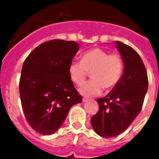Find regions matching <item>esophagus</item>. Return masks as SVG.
Listing matches in <instances>:
<instances>
[{"label":"esophagus","instance_id":"34e87169","mask_svg":"<svg viewBox=\"0 0 159 159\" xmlns=\"http://www.w3.org/2000/svg\"><path fill=\"white\" fill-rule=\"evenodd\" d=\"M88 100H89V99H88L87 98H82V101H83V102H87Z\"/></svg>","mask_w":159,"mask_h":159}]
</instances>
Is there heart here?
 Instances as JSON below:
<instances>
[{
  "instance_id": "b5f03b06",
  "label": "heart",
  "mask_w": 159,
  "mask_h": 159,
  "mask_svg": "<svg viewBox=\"0 0 159 159\" xmlns=\"http://www.w3.org/2000/svg\"><path fill=\"white\" fill-rule=\"evenodd\" d=\"M124 62L119 54H109L102 48H94L82 54V61H72L69 74L73 83L81 86L90 73L91 80L79 89L82 95L92 97L101 94L102 89L111 90L120 80Z\"/></svg>"
}]
</instances>
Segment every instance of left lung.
Returning <instances> with one entry per match:
<instances>
[{
	"instance_id": "obj_1",
	"label": "left lung",
	"mask_w": 159,
	"mask_h": 159,
	"mask_svg": "<svg viewBox=\"0 0 159 159\" xmlns=\"http://www.w3.org/2000/svg\"><path fill=\"white\" fill-rule=\"evenodd\" d=\"M116 44L125 65L124 73L107 95L97 98L98 111L90 120L94 132L106 138L129 128L141 111L148 90L147 72L138 53L120 41Z\"/></svg>"
}]
</instances>
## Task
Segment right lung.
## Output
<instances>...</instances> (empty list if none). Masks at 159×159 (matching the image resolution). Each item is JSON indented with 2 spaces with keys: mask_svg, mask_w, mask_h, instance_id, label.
<instances>
[{
  "mask_svg": "<svg viewBox=\"0 0 159 159\" xmlns=\"http://www.w3.org/2000/svg\"><path fill=\"white\" fill-rule=\"evenodd\" d=\"M78 49L74 41L53 39L39 45L24 61L19 82L22 111L30 127L42 135L54 133L70 107L82 102L69 74Z\"/></svg>",
  "mask_w": 159,
  "mask_h": 159,
  "instance_id": "right-lung-1",
  "label": "right lung"
}]
</instances>
